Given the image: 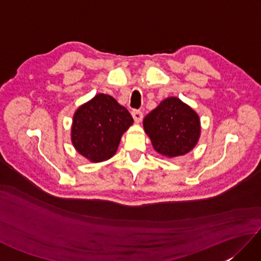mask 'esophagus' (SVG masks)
Returning a JSON list of instances; mask_svg holds the SVG:
<instances>
[{
    "instance_id": "esophagus-1",
    "label": "esophagus",
    "mask_w": 261,
    "mask_h": 261,
    "mask_svg": "<svg viewBox=\"0 0 261 261\" xmlns=\"http://www.w3.org/2000/svg\"><path fill=\"white\" fill-rule=\"evenodd\" d=\"M131 114H132V118H134L135 122H137V123H139V122H141V120H142V118H143V114H142L141 111L134 110V111H132V112H131Z\"/></svg>"
}]
</instances>
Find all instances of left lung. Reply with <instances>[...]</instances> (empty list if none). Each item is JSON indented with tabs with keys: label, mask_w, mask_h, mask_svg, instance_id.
I'll return each instance as SVG.
<instances>
[{
	"label": "left lung",
	"mask_w": 261,
	"mask_h": 261,
	"mask_svg": "<svg viewBox=\"0 0 261 261\" xmlns=\"http://www.w3.org/2000/svg\"><path fill=\"white\" fill-rule=\"evenodd\" d=\"M143 127L154 150L169 158L190 152L201 135L197 113L173 96L165 98L143 119Z\"/></svg>",
	"instance_id": "1"
}]
</instances>
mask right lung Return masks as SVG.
<instances>
[{"label":"right lung","instance_id":"add662e5","mask_svg":"<svg viewBox=\"0 0 261 261\" xmlns=\"http://www.w3.org/2000/svg\"><path fill=\"white\" fill-rule=\"evenodd\" d=\"M134 123L131 114L116 99L97 94L76 110L71 125V142L92 163L113 157L122 135Z\"/></svg>","mask_w":261,"mask_h":261}]
</instances>
